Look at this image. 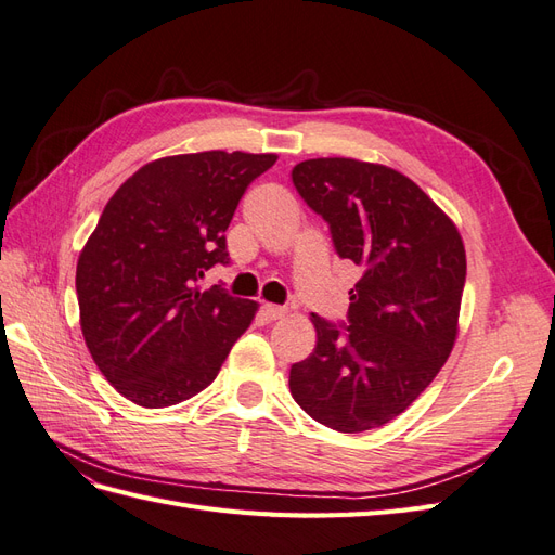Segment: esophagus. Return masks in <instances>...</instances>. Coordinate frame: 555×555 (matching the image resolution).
I'll return each instance as SVG.
<instances>
[{"label": "esophagus", "mask_w": 555, "mask_h": 555, "mask_svg": "<svg viewBox=\"0 0 555 555\" xmlns=\"http://www.w3.org/2000/svg\"><path fill=\"white\" fill-rule=\"evenodd\" d=\"M261 312H263V317H266V319H271V322H275V319H282L284 314H287V308H284V306L266 304V306L261 308Z\"/></svg>", "instance_id": "esophagus-1"}]
</instances>
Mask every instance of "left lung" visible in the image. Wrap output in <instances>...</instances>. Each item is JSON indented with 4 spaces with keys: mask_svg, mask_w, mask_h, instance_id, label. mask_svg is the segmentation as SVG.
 I'll return each instance as SVG.
<instances>
[{
    "mask_svg": "<svg viewBox=\"0 0 555 555\" xmlns=\"http://www.w3.org/2000/svg\"><path fill=\"white\" fill-rule=\"evenodd\" d=\"M294 188L328 224L340 259L361 268L345 322L312 314L317 347L289 371L314 422L363 433L405 412L440 373L459 328L465 247L418 184L347 157L294 166Z\"/></svg>",
    "mask_w": 555,
    "mask_h": 555,
    "instance_id": "left-lung-1",
    "label": "left lung"
}]
</instances>
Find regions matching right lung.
<instances>
[{
  "instance_id": "add662e5",
  "label": "right lung",
  "mask_w": 555,
  "mask_h": 555,
  "mask_svg": "<svg viewBox=\"0 0 555 555\" xmlns=\"http://www.w3.org/2000/svg\"><path fill=\"white\" fill-rule=\"evenodd\" d=\"M275 155H176L145 164L106 204L76 268L86 345L99 371L141 408H169L204 391L257 312L222 284L224 231L249 182Z\"/></svg>"
}]
</instances>
